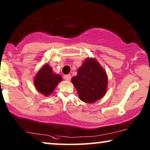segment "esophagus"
<instances>
[{
  "label": "esophagus",
  "mask_w": 150,
  "mask_h": 150,
  "mask_svg": "<svg viewBox=\"0 0 150 150\" xmlns=\"http://www.w3.org/2000/svg\"><path fill=\"white\" fill-rule=\"evenodd\" d=\"M64 79L65 81H69L71 80V76L69 74H67V75H65L64 76Z\"/></svg>",
  "instance_id": "esophagus-1"
}]
</instances>
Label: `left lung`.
<instances>
[{
    "instance_id": "1",
    "label": "left lung",
    "mask_w": 150,
    "mask_h": 150,
    "mask_svg": "<svg viewBox=\"0 0 150 150\" xmlns=\"http://www.w3.org/2000/svg\"><path fill=\"white\" fill-rule=\"evenodd\" d=\"M71 82L80 100L94 103L102 98L107 91L108 76L106 71L94 58H87L78 69Z\"/></svg>"
}]
</instances>
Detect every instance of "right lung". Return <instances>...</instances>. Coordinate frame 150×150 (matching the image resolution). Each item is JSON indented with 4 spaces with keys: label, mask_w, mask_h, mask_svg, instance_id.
Here are the masks:
<instances>
[{
    "label": "right lung",
    "mask_w": 150,
    "mask_h": 150,
    "mask_svg": "<svg viewBox=\"0 0 150 150\" xmlns=\"http://www.w3.org/2000/svg\"><path fill=\"white\" fill-rule=\"evenodd\" d=\"M33 81L36 89L44 96H48L62 81V77L54 73L48 63H46L39 69Z\"/></svg>",
    "instance_id": "obj_1"
}]
</instances>
